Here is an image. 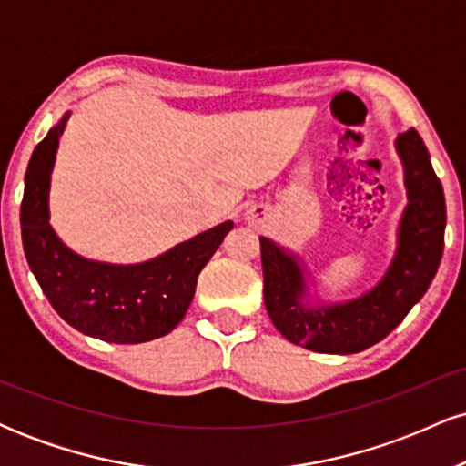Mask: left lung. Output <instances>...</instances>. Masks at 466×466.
<instances>
[{"mask_svg": "<svg viewBox=\"0 0 466 466\" xmlns=\"http://www.w3.org/2000/svg\"><path fill=\"white\" fill-rule=\"evenodd\" d=\"M397 151L405 166L410 199L399 228L397 256L383 280L361 298L307 309L302 304L307 285L298 258L260 237L267 313L293 344L326 355L370 349L403 322L434 280L445 248V192L419 133H400Z\"/></svg>", "mask_w": 466, "mask_h": 466, "instance_id": "left-lung-1", "label": "left lung"}]
</instances>
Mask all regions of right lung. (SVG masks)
<instances>
[{"instance_id":"obj_1","label":"right lung","mask_w":466,"mask_h":466,"mask_svg":"<svg viewBox=\"0 0 466 466\" xmlns=\"http://www.w3.org/2000/svg\"><path fill=\"white\" fill-rule=\"evenodd\" d=\"M67 116L36 144L25 170L21 240L25 260L55 311L80 333L111 344H142L175 329L188 311L197 276L234 223L197 234L140 265H109L74 254L50 228V173Z\"/></svg>"}]
</instances>
